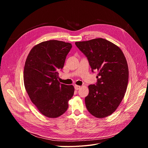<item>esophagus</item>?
I'll list each match as a JSON object with an SVG mask.
<instances>
[{"instance_id":"1","label":"esophagus","mask_w":148,"mask_h":148,"mask_svg":"<svg viewBox=\"0 0 148 148\" xmlns=\"http://www.w3.org/2000/svg\"><path fill=\"white\" fill-rule=\"evenodd\" d=\"M74 88H75V90H79L81 88V86H77V85H75Z\"/></svg>"}]
</instances>
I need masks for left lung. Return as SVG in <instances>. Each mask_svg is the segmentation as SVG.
<instances>
[{"label": "left lung", "instance_id": "1", "mask_svg": "<svg viewBox=\"0 0 148 148\" xmlns=\"http://www.w3.org/2000/svg\"><path fill=\"white\" fill-rule=\"evenodd\" d=\"M75 44L87 57L92 71L98 73L96 85L88 86L86 107L97 118L110 116L119 107L127 88V61L121 49L106 39L98 38Z\"/></svg>", "mask_w": 148, "mask_h": 148}]
</instances>
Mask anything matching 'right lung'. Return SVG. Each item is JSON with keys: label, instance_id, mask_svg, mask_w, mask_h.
I'll return each instance as SVG.
<instances>
[{"label": "right lung", "instance_id": "obj_1", "mask_svg": "<svg viewBox=\"0 0 148 148\" xmlns=\"http://www.w3.org/2000/svg\"><path fill=\"white\" fill-rule=\"evenodd\" d=\"M71 43L56 40L43 41L29 53L23 79L31 101L44 116L56 118L68 109L74 87L60 84L58 71L62 69Z\"/></svg>", "mask_w": 148, "mask_h": 148}]
</instances>
